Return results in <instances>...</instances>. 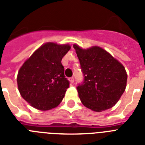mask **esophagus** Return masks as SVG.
I'll use <instances>...</instances> for the list:
<instances>
[{
    "mask_svg": "<svg viewBox=\"0 0 145 145\" xmlns=\"http://www.w3.org/2000/svg\"><path fill=\"white\" fill-rule=\"evenodd\" d=\"M69 81H70L71 83H73L74 82V77H71V78H69Z\"/></svg>",
    "mask_w": 145,
    "mask_h": 145,
    "instance_id": "esophagus-1",
    "label": "esophagus"
}]
</instances>
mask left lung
<instances>
[{
  "label": "left lung",
  "instance_id": "8db88e82",
  "mask_svg": "<svg viewBox=\"0 0 145 145\" xmlns=\"http://www.w3.org/2000/svg\"><path fill=\"white\" fill-rule=\"evenodd\" d=\"M83 82L76 87L83 105L95 112L110 109L124 92L127 74L124 67L103 48L82 49L74 44Z\"/></svg>",
  "mask_w": 145,
  "mask_h": 145
}]
</instances>
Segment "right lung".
<instances>
[{"label":"right lung","instance_id":"1","mask_svg":"<svg viewBox=\"0 0 145 145\" xmlns=\"http://www.w3.org/2000/svg\"><path fill=\"white\" fill-rule=\"evenodd\" d=\"M69 44L48 42L41 46L19 69L18 87L22 97L32 106L46 111L62 102L69 81L65 76L62 57Z\"/></svg>","mask_w":145,"mask_h":145}]
</instances>
